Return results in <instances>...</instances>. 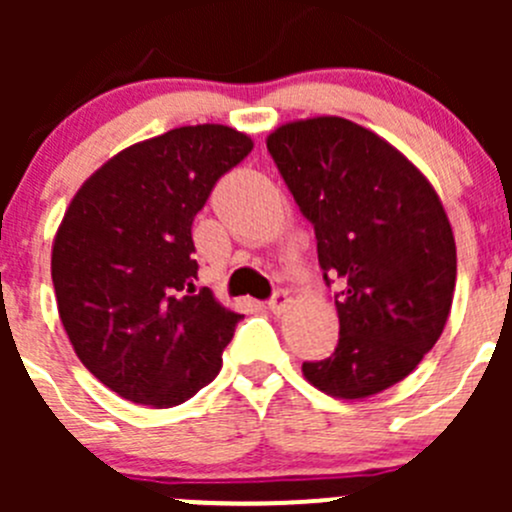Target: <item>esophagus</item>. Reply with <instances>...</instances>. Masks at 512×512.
I'll list each match as a JSON object with an SVG mask.
<instances>
[{"instance_id":"obj_1","label":"esophagus","mask_w":512,"mask_h":512,"mask_svg":"<svg viewBox=\"0 0 512 512\" xmlns=\"http://www.w3.org/2000/svg\"><path fill=\"white\" fill-rule=\"evenodd\" d=\"M287 302H289V294L285 292V289H275V292H272V297L267 299V307H270V312L280 314L282 309L287 307Z\"/></svg>"}]
</instances>
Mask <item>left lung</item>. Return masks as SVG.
I'll return each mask as SVG.
<instances>
[{
	"label": "left lung",
	"mask_w": 512,
	"mask_h": 512,
	"mask_svg": "<svg viewBox=\"0 0 512 512\" xmlns=\"http://www.w3.org/2000/svg\"><path fill=\"white\" fill-rule=\"evenodd\" d=\"M267 151L314 227L324 282H342L337 349L304 361V376L339 399L399 384L441 337L456 287V242L436 190L347 118L287 123Z\"/></svg>",
	"instance_id": "left-lung-1"
}]
</instances>
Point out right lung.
Returning <instances> with one entry per match:
<instances>
[{"label": "right lung", "instance_id": "add662e5", "mask_svg": "<svg viewBox=\"0 0 512 512\" xmlns=\"http://www.w3.org/2000/svg\"><path fill=\"white\" fill-rule=\"evenodd\" d=\"M252 141L183 126L98 168L51 252L59 317L81 364L123 399L170 409L218 376L240 314L195 292L193 220Z\"/></svg>", "mask_w": 512, "mask_h": 512}]
</instances>
